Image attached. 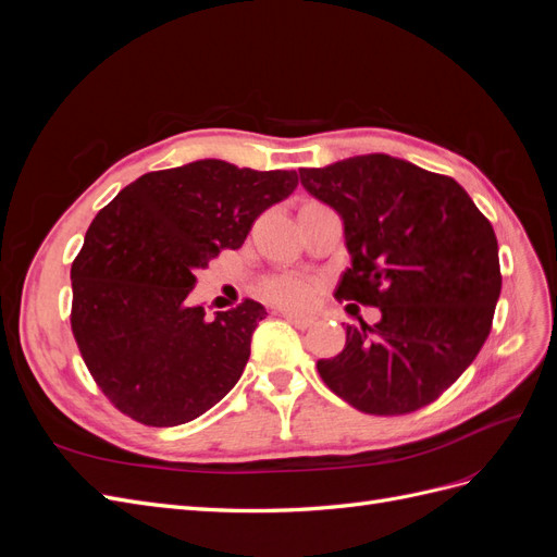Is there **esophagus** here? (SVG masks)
I'll list each match as a JSON object with an SVG mask.
<instances>
[{
	"label": "esophagus",
	"mask_w": 557,
	"mask_h": 557,
	"mask_svg": "<svg viewBox=\"0 0 557 557\" xmlns=\"http://www.w3.org/2000/svg\"><path fill=\"white\" fill-rule=\"evenodd\" d=\"M285 320H288L290 325L299 327V330H307L311 325H315V315H309V313H297V311H283L281 313Z\"/></svg>",
	"instance_id": "1"
}]
</instances>
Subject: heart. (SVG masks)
Returning a JSON list of instances; mask_svg holds the SVG:
<instances>
[{"label":"heart","instance_id":"b5f03b06","mask_svg":"<svg viewBox=\"0 0 557 557\" xmlns=\"http://www.w3.org/2000/svg\"><path fill=\"white\" fill-rule=\"evenodd\" d=\"M260 295L281 307H307L315 297V283L299 274H278L260 285Z\"/></svg>","mask_w":557,"mask_h":557}]
</instances>
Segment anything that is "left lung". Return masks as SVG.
Returning a JSON list of instances; mask_svg holds the SVG:
<instances>
[{
    "mask_svg": "<svg viewBox=\"0 0 557 557\" xmlns=\"http://www.w3.org/2000/svg\"><path fill=\"white\" fill-rule=\"evenodd\" d=\"M307 193L344 221L350 267L336 299L381 309L318 360L334 395L372 416L428 407L474 362L502 290L491 221L458 181L383 153L299 170Z\"/></svg>",
    "mask_w": 557,
    "mask_h": 557,
    "instance_id": "8db88e82",
    "label": "left lung"
}]
</instances>
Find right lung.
<instances>
[{"mask_svg": "<svg viewBox=\"0 0 557 557\" xmlns=\"http://www.w3.org/2000/svg\"><path fill=\"white\" fill-rule=\"evenodd\" d=\"M297 188V172L197 160L148 172L95 215L72 264V332L117 411L153 428L207 413L244 374L250 336L267 315L190 307L197 272L237 250L256 218Z\"/></svg>", "mask_w": 557, "mask_h": 557, "instance_id": "1", "label": "right lung"}]
</instances>
